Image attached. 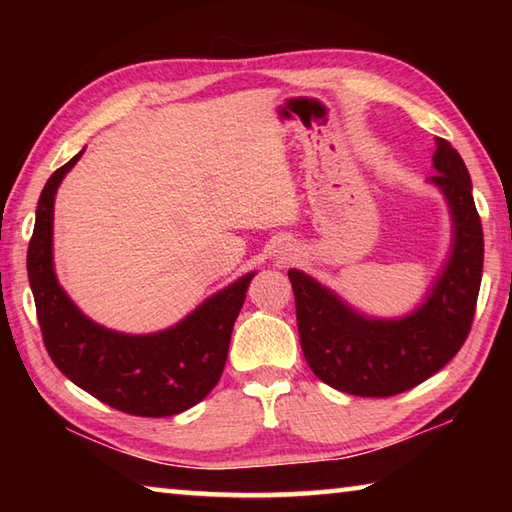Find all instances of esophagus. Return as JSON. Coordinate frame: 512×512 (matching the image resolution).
Instances as JSON below:
<instances>
[{"mask_svg": "<svg viewBox=\"0 0 512 512\" xmlns=\"http://www.w3.org/2000/svg\"><path fill=\"white\" fill-rule=\"evenodd\" d=\"M290 257V253H286V250H281V257L279 259H288Z\"/></svg>", "mask_w": 512, "mask_h": 512, "instance_id": "34e87169", "label": "esophagus"}]
</instances>
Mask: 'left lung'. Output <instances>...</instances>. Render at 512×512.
<instances>
[{
    "label": "left lung",
    "instance_id": "obj_1",
    "mask_svg": "<svg viewBox=\"0 0 512 512\" xmlns=\"http://www.w3.org/2000/svg\"><path fill=\"white\" fill-rule=\"evenodd\" d=\"M433 169L427 182L447 200L451 248L416 310L398 319L369 317L303 270H288L303 356L314 376L345 394H402L440 372L471 332L484 266L482 222L469 171L449 140L436 138Z\"/></svg>",
    "mask_w": 512,
    "mask_h": 512
}]
</instances>
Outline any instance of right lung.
<instances>
[{"mask_svg":"<svg viewBox=\"0 0 512 512\" xmlns=\"http://www.w3.org/2000/svg\"><path fill=\"white\" fill-rule=\"evenodd\" d=\"M83 151L43 187L28 246V281L43 343L54 365L105 405L143 418L176 416L198 405L220 380L255 270L217 290L167 330L125 334L92 321L61 288L52 262L54 195Z\"/></svg>","mask_w":512,"mask_h":512,"instance_id":"1","label":"right lung"}]
</instances>
